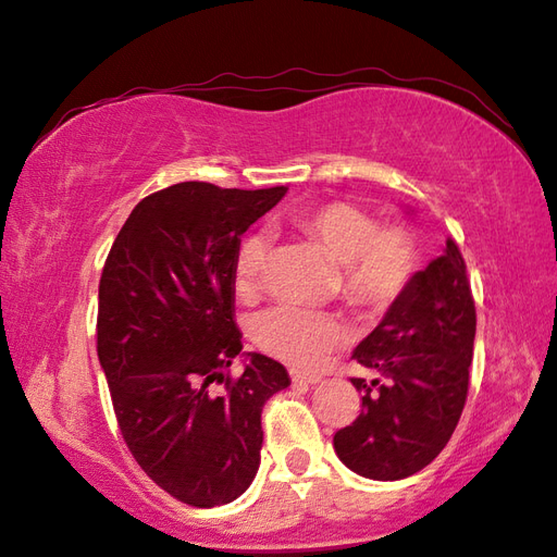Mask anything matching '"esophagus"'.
Returning <instances> with one entry per match:
<instances>
[{"label":"esophagus","instance_id":"obj_1","mask_svg":"<svg viewBox=\"0 0 557 557\" xmlns=\"http://www.w3.org/2000/svg\"><path fill=\"white\" fill-rule=\"evenodd\" d=\"M292 383L294 385H315L321 383V375L318 373H304V371H292Z\"/></svg>","mask_w":557,"mask_h":557}]
</instances>
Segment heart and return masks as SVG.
Here are the masks:
<instances>
[{
    "mask_svg": "<svg viewBox=\"0 0 557 557\" xmlns=\"http://www.w3.org/2000/svg\"><path fill=\"white\" fill-rule=\"evenodd\" d=\"M306 239L335 260L339 297L363 315H381L407 292L419 265V246L401 224H377L359 206L335 200L306 208L294 215ZM268 244L260 234L246 236L234 256V292L253 299L265 270ZM342 335L335 315L325 311L275 306L258 315L253 325L256 345L270 357L299 369L318 366Z\"/></svg>",
    "mask_w": 557,
    "mask_h": 557,
    "instance_id": "heart-1",
    "label": "heart"
}]
</instances>
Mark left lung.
<instances>
[{
  "mask_svg": "<svg viewBox=\"0 0 557 557\" xmlns=\"http://www.w3.org/2000/svg\"><path fill=\"white\" fill-rule=\"evenodd\" d=\"M476 306L467 265L453 239L411 277L407 292L354 349L373 381L351 377L361 413L333 437L354 474L399 481L441 455L469 389Z\"/></svg>",
  "mask_w": 557,
  "mask_h": 557,
  "instance_id": "8db88e82",
  "label": "left lung"
}]
</instances>
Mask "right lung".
<instances>
[{"label":"right lung","mask_w":557,"mask_h":557,"mask_svg":"<svg viewBox=\"0 0 557 557\" xmlns=\"http://www.w3.org/2000/svg\"><path fill=\"white\" fill-rule=\"evenodd\" d=\"M285 194L168 186L132 210L104 260L98 359L116 423L138 467L191 507L227 505L251 486L263 405L289 385L285 366L256 351L239 377L230 375L242 351L234 256Z\"/></svg>","instance_id":"add662e5"}]
</instances>
